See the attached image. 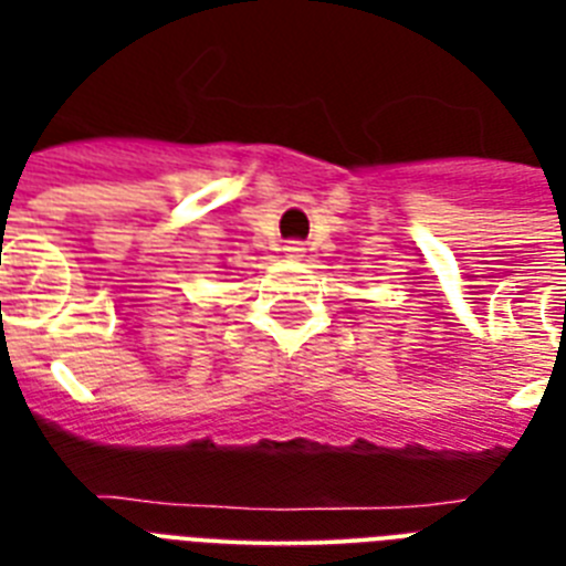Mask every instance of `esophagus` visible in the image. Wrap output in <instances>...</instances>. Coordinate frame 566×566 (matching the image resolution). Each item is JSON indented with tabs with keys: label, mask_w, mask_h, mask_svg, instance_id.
<instances>
[{
	"label": "esophagus",
	"mask_w": 566,
	"mask_h": 566,
	"mask_svg": "<svg viewBox=\"0 0 566 566\" xmlns=\"http://www.w3.org/2000/svg\"><path fill=\"white\" fill-rule=\"evenodd\" d=\"M284 255L293 258V261H300V258L305 255V243H302V240H287V243H284Z\"/></svg>",
	"instance_id": "esophagus-1"
}]
</instances>
